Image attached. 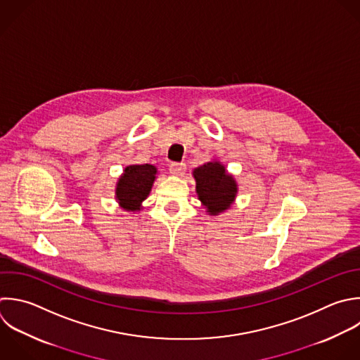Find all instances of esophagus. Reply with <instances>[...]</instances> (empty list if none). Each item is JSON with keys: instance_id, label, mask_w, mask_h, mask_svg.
Instances as JSON below:
<instances>
[{"instance_id": "1", "label": "esophagus", "mask_w": 360, "mask_h": 360, "mask_svg": "<svg viewBox=\"0 0 360 360\" xmlns=\"http://www.w3.org/2000/svg\"><path fill=\"white\" fill-rule=\"evenodd\" d=\"M169 170L173 176H183L186 172V163L183 162H173L169 166Z\"/></svg>"}]
</instances>
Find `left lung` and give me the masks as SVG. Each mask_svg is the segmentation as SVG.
I'll list each match as a JSON object with an SVG mask.
<instances>
[{"instance_id":"8db88e82","label":"left lung","mask_w":360,"mask_h":360,"mask_svg":"<svg viewBox=\"0 0 360 360\" xmlns=\"http://www.w3.org/2000/svg\"><path fill=\"white\" fill-rule=\"evenodd\" d=\"M193 174L198 198L210 214L222 212L233 202L238 191L236 183L219 162H208L197 167Z\"/></svg>"}]
</instances>
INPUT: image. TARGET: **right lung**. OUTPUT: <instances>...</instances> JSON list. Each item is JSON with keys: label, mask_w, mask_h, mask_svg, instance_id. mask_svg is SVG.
Listing matches in <instances>:
<instances>
[{"label": "right lung", "mask_w": 360, "mask_h": 360, "mask_svg": "<svg viewBox=\"0 0 360 360\" xmlns=\"http://www.w3.org/2000/svg\"><path fill=\"white\" fill-rule=\"evenodd\" d=\"M156 172L152 165H132L124 170L117 184V200L124 210H141V202L149 195Z\"/></svg>", "instance_id": "add662e5"}]
</instances>
